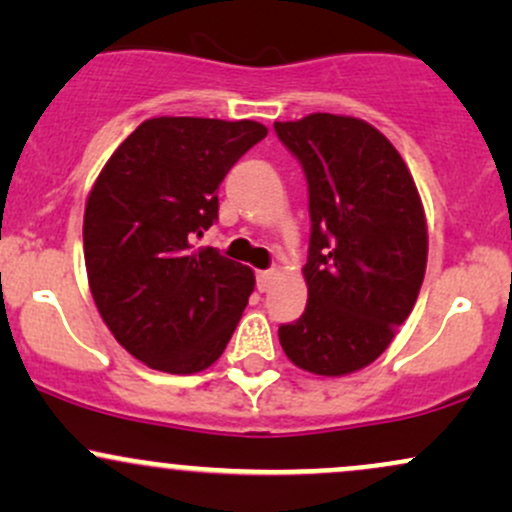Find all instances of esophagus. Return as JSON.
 Masks as SVG:
<instances>
[{
    "instance_id": "1",
    "label": "esophagus",
    "mask_w": 512,
    "mask_h": 512,
    "mask_svg": "<svg viewBox=\"0 0 512 512\" xmlns=\"http://www.w3.org/2000/svg\"><path fill=\"white\" fill-rule=\"evenodd\" d=\"M274 279H276L274 269H264V272H257V291L267 293L269 289H272Z\"/></svg>"
}]
</instances>
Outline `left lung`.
<instances>
[{
    "label": "left lung",
    "mask_w": 512,
    "mask_h": 512,
    "mask_svg": "<svg viewBox=\"0 0 512 512\" xmlns=\"http://www.w3.org/2000/svg\"><path fill=\"white\" fill-rule=\"evenodd\" d=\"M308 180V305L279 327L298 368L346 375L368 366L407 320L426 274L424 207L402 156L356 117L274 122Z\"/></svg>",
    "instance_id": "8db88e82"
}]
</instances>
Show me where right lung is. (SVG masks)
Returning <instances> with one entry per match:
<instances>
[{"instance_id": "obj_1", "label": "right lung", "mask_w": 512, "mask_h": 512, "mask_svg": "<svg viewBox=\"0 0 512 512\" xmlns=\"http://www.w3.org/2000/svg\"><path fill=\"white\" fill-rule=\"evenodd\" d=\"M267 137L252 120L154 117L117 146L84 214L88 286L108 330L163 373L209 368L226 349L255 274L192 240L219 219V185Z\"/></svg>"}]
</instances>
